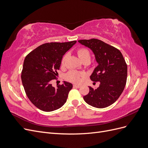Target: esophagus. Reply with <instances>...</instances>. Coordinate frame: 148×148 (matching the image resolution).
Wrapping results in <instances>:
<instances>
[{"label": "esophagus", "instance_id": "1", "mask_svg": "<svg viewBox=\"0 0 148 148\" xmlns=\"http://www.w3.org/2000/svg\"><path fill=\"white\" fill-rule=\"evenodd\" d=\"M73 86L75 87V88H79L80 87L79 85H74Z\"/></svg>", "mask_w": 148, "mask_h": 148}]
</instances>
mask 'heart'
Wrapping results in <instances>:
<instances>
[{
	"mask_svg": "<svg viewBox=\"0 0 148 148\" xmlns=\"http://www.w3.org/2000/svg\"><path fill=\"white\" fill-rule=\"evenodd\" d=\"M77 53L79 58L82 61H84L86 60H90V51L85 47H80L77 49ZM68 57V54H64L61 60V65L64 66L66 60ZM84 76V74L78 72V71L71 70L65 75V79L73 83L77 84L79 83L81 80V77Z\"/></svg>",
	"mask_w": 148,
	"mask_h": 148,
	"instance_id": "heart-1",
	"label": "heart"
}]
</instances>
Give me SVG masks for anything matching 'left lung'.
I'll list each match as a JSON object with an SVG mask.
<instances>
[{"label": "left lung", "mask_w": 148, "mask_h": 148, "mask_svg": "<svg viewBox=\"0 0 148 148\" xmlns=\"http://www.w3.org/2000/svg\"><path fill=\"white\" fill-rule=\"evenodd\" d=\"M78 41L93 52L98 65L90 79L100 82L96 89L89 86L84 99L94 107L110 106L121 96L126 84L127 66L123 55L118 49L95 38Z\"/></svg>", "instance_id": "1"}]
</instances>
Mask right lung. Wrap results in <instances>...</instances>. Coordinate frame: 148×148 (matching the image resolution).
Wrapping results in <instances>:
<instances>
[{
    "label": "right lung",
    "instance_id": "obj_1",
    "mask_svg": "<svg viewBox=\"0 0 148 148\" xmlns=\"http://www.w3.org/2000/svg\"><path fill=\"white\" fill-rule=\"evenodd\" d=\"M76 42L43 44L25 57L21 73L22 83L29 100L40 110L52 112L66 102L73 85L64 81L56 88L51 81L56 79L63 56Z\"/></svg>",
    "mask_w": 148,
    "mask_h": 148
}]
</instances>
